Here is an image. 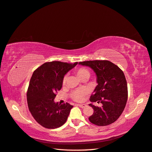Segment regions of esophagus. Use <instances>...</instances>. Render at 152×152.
I'll list each match as a JSON object with an SVG mask.
<instances>
[{
	"instance_id": "34e87169",
	"label": "esophagus",
	"mask_w": 152,
	"mask_h": 152,
	"mask_svg": "<svg viewBox=\"0 0 152 152\" xmlns=\"http://www.w3.org/2000/svg\"><path fill=\"white\" fill-rule=\"evenodd\" d=\"M77 106H78L79 107H81V108H84L86 106V104H76Z\"/></svg>"
}]
</instances>
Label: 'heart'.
I'll return each instance as SVG.
<instances>
[{
	"label": "heart",
	"mask_w": 152,
	"mask_h": 152,
	"mask_svg": "<svg viewBox=\"0 0 152 152\" xmlns=\"http://www.w3.org/2000/svg\"><path fill=\"white\" fill-rule=\"evenodd\" d=\"M76 75L77 76L79 77V78L81 80L86 78V77H90V72L87 69H86L85 67H80L79 69H77L76 71ZM67 76H65L64 77V78L62 80V84L65 85L67 81ZM86 90L85 88H81V89H77L73 90L70 94V97L72 99H73L74 101H77V102H80L81 101H83V97L86 94Z\"/></svg>",
	"instance_id": "obj_1"
}]
</instances>
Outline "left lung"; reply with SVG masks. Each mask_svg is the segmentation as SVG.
Here are the masks:
<instances>
[{"mask_svg": "<svg viewBox=\"0 0 152 152\" xmlns=\"http://www.w3.org/2000/svg\"><path fill=\"white\" fill-rule=\"evenodd\" d=\"M79 64L92 68L96 74L98 85L90 101L102 104V107L90 104L94 113L89 117V121L99 126L115 122L122 115L128 97L127 81L123 71L108 60H90Z\"/></svg>", "mask_w": 152, "mask_h": 152, "instance_id": "8db88e82", "label": "left lung"}]
</instances>
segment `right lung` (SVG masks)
I'll use <instances>...</instances> for the list:
<instances>
[{
  "instance_id": "1",
  "label": "right lung",
  "mask_w": 152,
  "mask_h": 152,
  "mask_svg": "<svg viewBox=\"0 0 152 152\" xmlns=\"http://www.w3.org/2000/svg\"><path fill=\"white\" fill-rule=\"evenodd\" d=\"M77 62H46L34 71L27 93L28 110L36 122L47 129L66 123L73 106L55 102L56 93L62 88L64 75Z\"/></svg>"
}]
</instances>
